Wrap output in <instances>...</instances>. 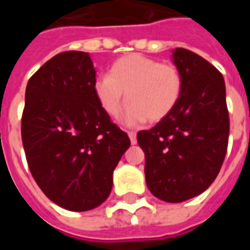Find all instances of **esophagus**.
Returning a JSON list of instances; mask_svg holds the SVG:
<instances>
[{
    "instance_id": "34e87169",
    "label": "esophagus",
    "mask_w": 250,
    "mask_h": 250,
    "mask_svg": "<svg viewBox=\"0 0 250 250\" xmlns=\"http://www.w3.org/2000/svg\"><path fill=\"white\" fill-rule=\"evenodd\" d=\"M127 134L130 136L131 143H132V145H136V132H134V131H127Z\"/></svg>"
}]
</instances>
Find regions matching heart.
<instances>
[{
    "mask_svg": "<svg viewBox=\"0 0 250 250\" xmlns=\"http://www.w3.org/2000/svg\"><path fill=\"white\" fill-rule=\"evenodd\" d=\"M184 79L177 66L157 59L132 53L112 64L109 75H100L93 83V92L100 107L111 118L122 115L123 123L139 125L147 119L159 122L178 105Z\"/></svg>",
    "mask_w": 250,
    "mask_h": 250,
    "instance_id": "obj_1",
    "label": "heart"
}]
</instances>
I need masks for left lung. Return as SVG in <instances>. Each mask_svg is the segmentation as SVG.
I'll list each match as a JSON object with an SVG mask.
<instances>
[{
	"instance_id": "obj_1",
	"label": "left lung",
	"mask_w": 250,
	"mask_h": 250,
	"mask_svg": "<svg viewBox=\"0 0 250 250\" xmlns=\"http://www.w3.org/2000/svg\"><path fill=\"white\" fill-rule=\"evenodd\" d=\"M184 79L178 105L151 130L138 132L148 190L166 202H184L214 182L229 141V112L221 72L197 53L177 48Z\"/></svg>"
}]
</instances>
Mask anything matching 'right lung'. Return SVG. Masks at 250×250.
Here are the masks:
<instances>
[{"label": "right lung", "mask_w": 250, "mask_h": 250, "mask_svg": "<svg viewBox=\"0 0 250 250\" xmlns=\"http://www.w3.org/2000/svg\"><path fill=\"white\" fill-rule=\"evenodd\" d=\"M96 72L88 53L62 52L30 77L21 136L36 184L52 202L72 211L108 198L112 173L130 147L93 92Z\"/></svg>", "instance_id": "obj_1"}]
</instances>
